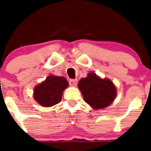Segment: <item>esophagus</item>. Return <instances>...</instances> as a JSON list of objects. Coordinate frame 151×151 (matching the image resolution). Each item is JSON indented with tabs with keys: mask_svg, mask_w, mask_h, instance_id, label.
I'll list each match as a JSON object with an SVG mask.
<instances>
[{
	"mask_svg": "<svg viewBox=\"0 0 151 151\" xmlns=\"http://www.w3.org/2000/svg\"><path fill=\"white\" fill-rule=\"evenodd\" d=\"M77 84V80H69V85L71 86H76Z\"/></svg>",
	"mask_w": 151,
	"mask_h": 151,
	"instance_id": "34e87169",
	"label": "esophagus"
}]
</instances>
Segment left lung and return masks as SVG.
Here are the masks:
<instances>
[{"instance_id":"8db88e82","label":"left lung","mask_w":151,"mask_h":151,"mask_svg":"<svg viewBox=\"0 0 151 151\" xmlns=\"http://www.w3.org/2000/svg\"><path fill=\"white\" fill-rule=\"evenodd\" d=\"M78 87L85 102L96 109L108 106L116 96V89L112 82L106 79L102 80L93 72L81 79Z\"/></svg>"}]
</instances>
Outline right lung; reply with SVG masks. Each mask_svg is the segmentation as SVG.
Here are the masks:
<instances>
[{"instance_id": "right-lung-1", "label": "right lung", "mask_w": 151, "mask_h": 151, "mask_svg": "<svg viewBox=\"0 0 151 151\" xmlns=\"http://www.w3.org/2000/svg\"><path fill=\"white\" fill-rule=\"evenodd\" d=\"M68 85V82L64 77L50 75L45 81L35 88L33 96L42 106H53L60 102L63 90Z\"/></svg>"}]
</instances>
